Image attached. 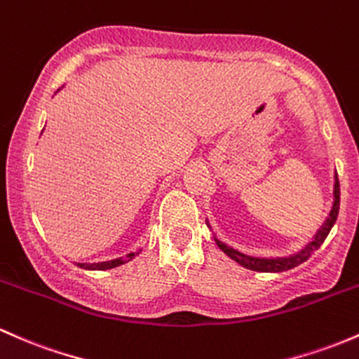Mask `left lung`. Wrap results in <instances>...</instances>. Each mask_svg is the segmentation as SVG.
I'll use <instances>...</instances> for the list:
<instances>
[{
	"label": "left lung",
	"instance_id": "1",
	"mask_svg": "<svg viewBox=\"0 0 359 359\" xmlns=\"http://www.w3.org/2000/svg\"><path fill=\"white\" fill-rule=\"evenodd\" d=\"M339 202H341V188H339V178H337V175H335L332 210H330L329 217L325 219V222H323L322 227H320V229L317 231L313 241L308 243V245L304 246L302 252H298L296 255L280 257V258H258V257H250V255H245V253H240L238 250H233L231 246L224 245V243L219 241V240H215V243H217L219 248H221L227 257H231L234 262H238V264L243 265L245 269H250V271H257V272L289 271V269H294V267H298L299 264H303V262H306L308 258L311 257V253H313L315 250H318L320 245L325 241V238L329 236L330 229H332L335 219H337Z\"/></svg>",
	"mask_w": 359,
	"mask_h": 359
}]
</instances>
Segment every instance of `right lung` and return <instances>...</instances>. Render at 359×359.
<instances>
[{
    "instance_id": "add662e5",
    "label": "right lung",
    "mask_w": 359,
    "mask_h": 359,
    "mask_svg": "<svg viewBox=\"0 0 359 359\" xmlns=\"http://www.w3.org/2000/svg\"><path fill=\"white\" fill-rule=\"evenodd\" d=\"M142 250H138V252L128 253V255L123 257V258H116V260H109V262H99V264H79V267L87 269V271H107V269H114V267H118V265H123L125 262H130Z\"/></svg>"
}]
</instances>
